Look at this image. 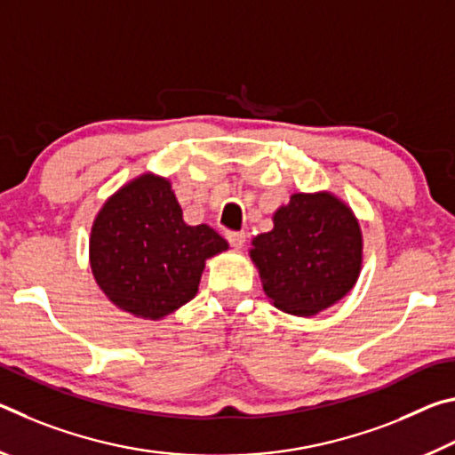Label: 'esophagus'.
I'll return each mask as SVG.
<instances>
[{"mask_svg":"<svg viewBox=\"0 0 455 455\" xmlns=\"http://www.w3.org/2000/svg\"><path fill=\"white\" fill-rule=\"evenodd\" d=\"M227 241H228L230 246H235V249H243L244 241H246V235L244 233H238V230H228Z\"/></svg>","mask_w":455,"mask_h":455,"instance_id":"obj_1","label":"esophagus"}]
</instances>
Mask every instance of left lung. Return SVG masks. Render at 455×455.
Listing matches in <instances>:
<instances>
[{
  "mask_svg": "<svg viewBox=\"0 0 455 455\" xmlns=\"http://www.w3.org/2000/svg\"><path fill=\"white\" fill-rule=\"evenodd\" d=\"M263 289L276 309L309 315L347 295L361 268V230L329 192L292 195L275 212V228L252 241Z\"/></svg>",
  "mask_w": 455,
  "mask_h": 455,
  "instance_id": "8db88e82",
  "label": "left lung"
}]
</instances>
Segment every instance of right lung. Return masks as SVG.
<instances>
[{
  "instance_id": "add662e5",
  "label": "right lung",
  "mask_w": 455,
  "mask_h": 455,
  "mask_svg": "<svg viewBox=\"0 0 455 455\" xmlns=\"http://www.w3.org/2000/svg\"><path fill=\"white\" fill-rule=\"evenodd\" d=\"M227 246L217 230L182 220L168 180L144 174L100 211L90 263L114 305L160 319L196 295L204 260Z\"/></svg>"
}]
</instances>
